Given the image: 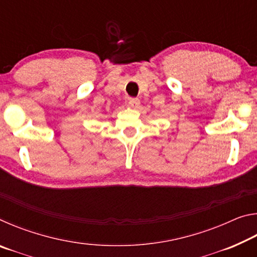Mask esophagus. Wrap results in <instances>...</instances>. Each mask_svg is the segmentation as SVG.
I'll return each instance as SVG.
<instances>
[{
    "label": "esophagus",
    "instance_id": "obj_1",
    "mask_svg": "<svg viewBox=\"0 0 257 257\" xmlns=\"http://www.w3.org/2000/svg\"><path fill=\"white\" fill-rule=\"evenodd\" d=\"M139 104H141V101H139V98H130L129 102H128V105L133 108H136L139 106Z\"/></svg>",
    "mask_w": 257,
    "mask_h": 257
}]
</instances>
